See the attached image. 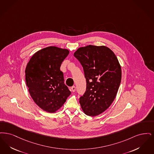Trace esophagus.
Instances as JSON below:
<instances>
[{
    "instance_id": "obj_1",
    "label": "esophagus",
    "mask_w": 154,
    "mask_h": 154,
    "mask_svg": "<svg viewBox=\"0 0 154 154\" xmlns=\"http://www.w3.org/2000/svg\"><path fill=\"white\" fill-rule=\"evenodd\" d=\"M71 90L72 91V92H75V90H76V87H75V86H72V87H71Z\"/></svg>"
}]
</instances>
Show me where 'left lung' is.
Listing matches in <instances>:
<instances>
[{"instance_id":"obj_1","label":"left lung","mask_w":154,"mask_h":154,"mask_svg":"<svg viewBox=\"0 0 154 154\" xmlns=\"http://www.w3.org/2000/svg\"><path fill=\"white\" fill-rule=\"evenodd\" d=\"M74 56L82 64L86 79V90L79 98L84 113L96 116L111 105L121 80V68L113 52L105 46L81 47Z\"/></svg>"}]
</instances>
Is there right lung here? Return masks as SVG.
Wrapping results in <instances>:
<instances>
[{
  "label": "right lung",
  "instance_id": "add662e5",
  "mask_svg": "<svg viewBox=\"0 0 154 154\" xmlns=\"http://www.w3.org/2000/svg\"><path fill=\"white\" fill-rule=\"evenodd\" d=\"M69 51L56 47L43 48L34 54L27 64L25 80L34 102L44 111L54 113L71 94L64 84L61 64Z\"/></svg>",
  "mask_w": 154,
  "mask_h": 154
}]
</instances>
